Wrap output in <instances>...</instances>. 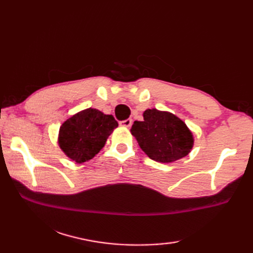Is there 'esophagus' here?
<instances>
[{"mask_svg":"<svg viewBox=\"0 0 253 253\" xmlns=\"http://www.w3.org/2000/svg\"><path fill=\"white\" fill-rule=\"evenodd\" d=\"M131 124H132V121L130 120V118H128V120L122 121V122L120 123V125L123 126V127H125V128H129V127L131 126Z\"/></svg>","mask_w":253,"mask_h":253,"instance_id":"34e87169","label":"esophagus"}]
</instances>
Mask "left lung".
I'll list each match as a JSON object with an SVG mask.
<instances>
[{
  "label": "left lung",
  "instance_id": "1",
  "mask_svg": "<svg viewBox=\"0 0 253 253\" xmlns=\"http://www.w3.org/2000/svg\"><path fill=\"white\" fill-rule=\"evenodd\" d=\"M131 133L144 153L161 163L186 157L193 146L192 133L184 122L155 109L143 113V122L132 124Z\"/></svg>",
  "mask_w": 253,
  "mask_h": 253
}]
</instances>
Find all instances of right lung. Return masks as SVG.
<instances>
[{
    "label": "right lung",
    "mask_w": 253,
    "mask_h": 253,
    "mask_svg": "<svg viewBox=\"0 0 253 253\" xmlns=\"http://www.w3.org/2000/svg\"><path fill=\"white\" fill-rule=\"evenodd\" d=\"M118 126L113 115L87 109L72 116L60 128L58 143L67 157L84 163L104 147L107 138Z\"/></svg>",
    "instance_id": "add662e5"
}]
</instances>
